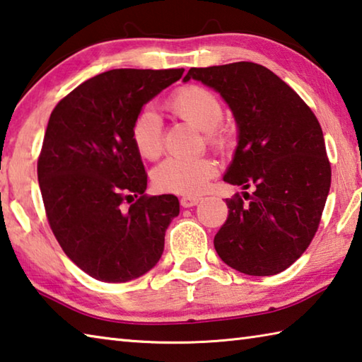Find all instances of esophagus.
<instances>
[{"mask_svg": "<svg viewBox=\"0 0 362 362\" xmlns=\"http://www.w3.org/2000/svg\"><path fill=\"white\" fill-rule=\"evenodd\" d=\"M200 202L199 197H192V195H185V197L180 199V204L182 208H191L195 206Z\"/></svg>", "mask_w": 362, "mask_h": 362, "instance_id": "obj_1", "label": "esophagus"}]
</instances>
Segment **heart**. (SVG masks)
Returning <instances> with one entry per match:
<instances>
[{"label":"heart","instance_id":"obj_1","mask_svg":"<svg viewBox=\"0 0 362 362\" xmlns=\"http://www.w3.org/2000/svg\"><path fill=\"white\" fill-rule=\"evenodd\" d=\"M167 110L177 119L204 132L205 143L223 151L230 143V133L223 127V105L211 90L202 86L180 87L167 100ZM130 138L143 158L156 160L162 154V122L157 114L144 107L133 119ZM218 173V167L210 157L167 158L152 171V182L162 192L192 195L200 194L208 181Z\"/></svg>","mask_w":362,"mask_h":362}]
</instances>
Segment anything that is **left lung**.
Here are the masks:
<instances>
[{
  "label": "left lung",
  "mask_w": 362,
  "mask_h": 362,
  "mask_svg": "<svg viewBox=\"0 0 362 362\" xmlns=\"http://www.w3.org/2000/svg\"><path fill=\"white\" fill-rule=\"evenodd\" d=\"M226 100L238 146L224 181L255 192L227 199L214 235L219 257L242 274L276 275L299 259L318 230L331 187V163L313 111L269 68L252 62L191 68Z\"/></svg>",
  "instance_id": "1"
}]
</instances>
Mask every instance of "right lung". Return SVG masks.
Returning a JSON list of instances; mask_svg holds the SVG:
<instances>
[{
	"mask_svg": "<svg viewBox=\"0 0 362 362\" xmlns=\"http://www.w3.org/2000/svg\"><path fill=\"white\" fill-rule=\"evenodd\" d=\"M185 69H111L62 98L44 135L37 181L57 242L95 280L125 283L158 262L180 214L171 194L148 195L130 138L136 114Z\"/></svg>",
	"mask_w": 362,
	"mask_h": 362,
	"instance_id": "right-lung-1",
	"label": "right lung"
}]
</instances>
